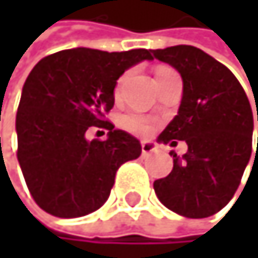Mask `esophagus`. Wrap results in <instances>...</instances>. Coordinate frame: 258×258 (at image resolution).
<instances>
[{
    "label": "esophagus",
    "instance_id": "1",
    "mask_svg": "<svg viewBox=\"0 0 258 258\" xmlns=\"http://www.w3.org/2000/svg\"><path fill=\"white\" fill-rule=\"evenodd\" d=\"M141 148H142V156H148L150 153L156 152V145L152 144V142H142Z\"/></svg>",
    "mask_w": 258,
    "mask_h": 258
}]
</instances>
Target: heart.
I'll use <instances>...</instances> for the list:
<instances>
[{
	"label": "heart",
	"mask_w": 258,
	"mask_h": 258,
	"mask_svg": "<svg viewBox=\"0 0 258 258\" xmlns=\"http://www.w3.org/2000/svg\"><path fill=\"white\" fill-rule=\"evenodd\" d=\"M164 69V68H162ZM125 77H122L117 83V88H116V93H119L120 90V85L123 82ZM122 125L126 128L128 132H132V133H136V135H148L152 132V125L150 122H148L145 117L139 116V114H126L123 119H122Z\"/></svg>",
	"instance_id": "obj_1"
}]
</instances>
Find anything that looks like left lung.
Masks as SVG:
<instances>
[{"mask_svg":"<svg viewBox=\"0 0 258 258\" xmlns=\"http://www.w3.org/2000/svg\"><path fill=\"white\" fill-rule=\"evenodd\" d=\"M152 52L159 61L173 66L182 79L178 114L158 142L187 144V153L181 158L170 152L173 170L153 182L156 197L182 217H211L232 200L249 162L254 130L251 103L235 76L201 49L179 44Z\"/></svg>","mask_w":258,"mask_h":258,"instance_id":"left-lung-1","label":"left lung"}]
</instances>
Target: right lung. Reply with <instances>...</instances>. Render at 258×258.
Listing matches in <instances>:
<instances>
[{
    "instance_id": "right-lung-1",
    "label": "right lung",
    "mask_w": 258,
    "mask_h": 258,
    "mask_svg": "<svg viewBox=\"0 0 258 258\" xmlns=\"http://www.w3.org/2000/svg\"><path fill=\"white\" fill-rule=\"evenodd\" d=\"M144 60L147 49L106 52L74 47L41 58L27 76L17 113L18 162L32 198L60 218L83 217L103 206L117 168L141 156L139 141L105 120L117 79ZM90 126L108 130L88 141Z\"/></svg>"
}]
</instances>
